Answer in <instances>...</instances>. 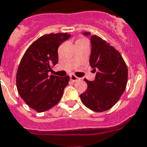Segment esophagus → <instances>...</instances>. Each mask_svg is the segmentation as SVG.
Segmentation results:
<instances>
[{
    "label": "esophagus",
    "instance_id": "1",
    "mask_svg": "<svg viewBox=\"0 0 147 147\" xmlns=\"http://www.w3.org/2000/svg\"><path fill=\"white\" fill-rule=\"evenodd\" d=\"M70 80H71L72 82H76L80 80L79 77H77V76H75V75H74V74L70 75Z\"/></svg>",
    "mask_w": 147,
    "mask_h": 147
}]
</instances>
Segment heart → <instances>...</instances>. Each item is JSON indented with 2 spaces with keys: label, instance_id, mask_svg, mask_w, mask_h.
Wrapping results in <instances>:
<instances>
[{
  "label": "heart",
  "instance_id": "1",
  "mask_svg": "<svg viewBox=\"0 0 147 147\" xmlns=\"http://www.w3.org/2000/svg\"><path fill=\"white\" fill-rule=\"evenodd\" d=\"M83 40H85V39H84V38H79V39L77 40V42H80V41H83Z\"/></svg>",
  "mask_w": 147,
  "mask_h": 147
}]
</instances>
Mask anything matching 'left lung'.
I'll return each instance as SVG.
<instances>
[{
    "label": "left lung",
    "mask_w": 147,
    "mask_h": 147,
    "mask_svg": "<svg viewBox=\"0 0 147 147\" xmlns=\"http://www.w3.org/2000/svg\"><path fill=\"white\" fill-rule=\"evenodd\" d=\"M90 35V32H84ZM90 64L97 70L94 81L84 79L87 89L80 94L82 103L95 112H103L117 103L123 94L128 69L119 51L96 35H92Z\"/></svg>",
    "instance_id": "obj_1"
}]
</instances>
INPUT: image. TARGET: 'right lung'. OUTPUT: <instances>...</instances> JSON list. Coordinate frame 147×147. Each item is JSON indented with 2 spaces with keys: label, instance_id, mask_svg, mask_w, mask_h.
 Instances as JSON below:
<instances>
[{
  "label": "right lung",
  "instance_id": "right-lung-1",
  "mask_svg": "<svg viewBox=\"0 0 147 147\" xmlns=\"http://www.w3.org/2000/svg\"><path fill=\"white\" fill-rule=\"evenodd\" d=\"M70 36L67 33L44 35L27 48L21 58L16 75L18 94L37 112L57 105L68 85L69 76H49L48 72L58 62V47Z\"/></svg>",
  "mask_w": 147,
  "mask_h": 147
}]
</instances>
